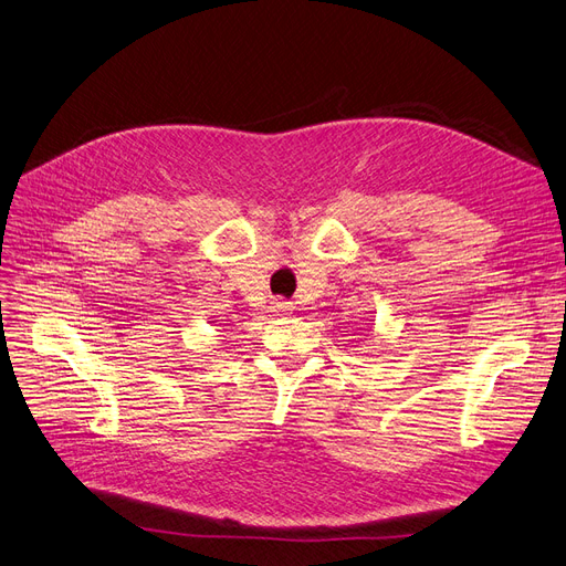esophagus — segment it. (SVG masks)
Masks as SVG:
<instances>
[{"instance_id": "esophagus-1", "label": "esophagus", "mask_w": 566, "mask_h": 566, "mask_svg": "<svg viewBox=\"0 0 566 566\" xmlns=\"http://www.w3.org/2000/svg\"><path fill=\"white\" fill-rule=\"evenodd\" d=\"M290 308H292V304L285 302V300H276V302H274V311H279V313H285V311H290Z\"/></svg>"}]
</instances>
